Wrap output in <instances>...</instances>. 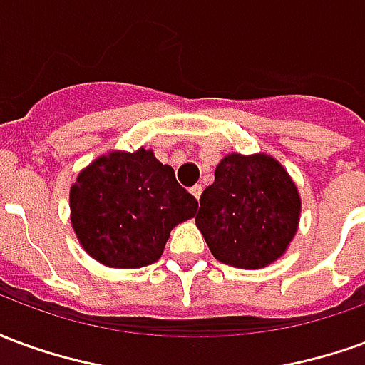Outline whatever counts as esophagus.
Returning <instances> with one entry per match:
<instances>
[{"label":"esophagus","mask_w":365,"mask_h":365,"mask_svg":"<svg viewBox=\"0 0 365 365\" xmlns=\"http://www.w3.org/2000/svg\"><path fill=\"white\" fill-rule=\"evenodd\" d=\"M191 193H193V197H195L199 201V197H201V193H203V187H201V183H197V185H193V187H191Z\"/></svg>","instance_id":"obj_1"}]
</instances>
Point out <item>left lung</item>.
<instances>
[{
  "mask_svg": "<svg viewBox=\"0 0 365 365\" xmlns=\"http://www.w3.org/2000/svg\"><path fill=\"white\" fill-rule=\"evenodd\" d=\"M299 215V191L277 160L229 154L201 193L195 225L217 260L260 269L285 254Z\"/></svg>",
  "mask_w": 365,
  "mask_h": 365,
  "instance_id": "1",
  "label": "left lung"
}]
</instances>
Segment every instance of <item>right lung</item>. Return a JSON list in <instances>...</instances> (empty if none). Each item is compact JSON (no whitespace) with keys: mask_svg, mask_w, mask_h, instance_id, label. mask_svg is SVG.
Wrapping results in <instances>:
<instances>
[{"mask_svg":"<svg viewBox=\"0 0 365 365\" xmlns=\"http://www.w3.org/2000/svg\"><path fill=\"white\" fill-rule=\"evenodd\" d=\"M197 199L175 182L154 152H109L82 170L70 190L72 227L83 250L109 268H144L160 260L175 225Z\"/></svg>","mask_w":365,"mask_h":365,"instance_id":"obj_1","label":"right lung"}]
</instances>
